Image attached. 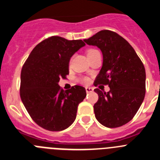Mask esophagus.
Here are the masks:
<instances>
[{"label": "esophagus", "instance_id": "34e87169", "mask_svg": "<svg viewBox=\"0 0 160 160\" xmlns=\"http://www.w3.org/2000/svg\"><path fill=\"white\" fill-rule=\"evenodd\" d=\"M86 91H87V93H91L94 91V89L91 88V87H86Z\"/></svg>", "mask_w": 160, "mask_h": 160}]
</instances>
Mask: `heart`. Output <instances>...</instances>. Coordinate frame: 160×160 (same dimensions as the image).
I'll list each match as a JSON object with an SVG mask.
<instances>
[{"label": "heart", "mask_w": 160, "mask_h": 160, "mask_svg": "<svg viewBox=\"0 0 160 160\" xmlns=\"http://www.w3.org/2000/svg\"><path fill=\"white\" fill-rule=\"evenodd\" d=\"M86 53H87V58H88V59H90V58H92L94 55H95L96 53H99V52L98 51L97 49H87ZM81 81H82V82L86 83V84H87V83L89 82V79L87 78H84L82 79Z\"/></svg>", "instance_id": "b5f03b06"}]
</instances>
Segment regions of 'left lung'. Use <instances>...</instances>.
<instances>
[{"label":"left lung","instance_id":"obj_1","mask_svg":"<svg viewBox=\"0 0 160 160\" xmlns=\"http://www.w3.org/2000/svg\"><path fill=\"white\" fill-rule=\"evenodd\" d=\"M84 42L101 49L103 62L94 85H108V92L94 89L98 95L94 105L95 118L107 128H119L130 122L140 107L146 93V72L135 49L122 37L101 30Z\"/></svg>","mask_w":160,"mask_h":160}]
</instances>
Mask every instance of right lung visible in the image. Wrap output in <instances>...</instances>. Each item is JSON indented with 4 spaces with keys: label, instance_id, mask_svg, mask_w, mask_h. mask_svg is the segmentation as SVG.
<instances>
[{
    "label": "right lung",
    "instance_id": "1",
    "mask_svg": "<svg viewBox=\"0 0 160 160\" xmlns=\"http://www.w3.org/2000/svg\"><path fill=\"white\" fill-rule=\"evenodd\" d=\"M84 46L82 40L50 37L35 46L23 65L20 95L32 119L41 128L63 131L75 120L78 104L87 96L86 90L76 85L65 91L58 82L66 78L70 58Z\"/></svg>",
    "mask_w": 160,
    "mask_h": 160
}]
</instances>
